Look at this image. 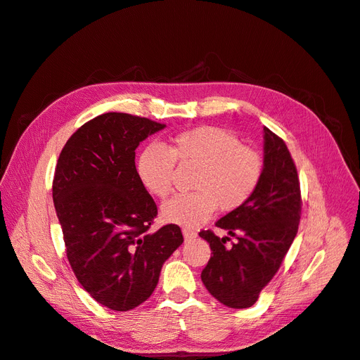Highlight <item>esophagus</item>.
Masks as SVG:
<instances>
[{
  "instance_id": "34e87169",
  "label": "esophagus",
  "mask_w": 360,
  "mask_h": 360,
  "mask_svg": "<svg viewBox=\"0 0 360 360\" xmlns=\"http://www.w3.org/2000/svg\"><path fill=\"white\" fill-rule=\"evenodd\" d=\"M181 231H183V236H184V239H186V240H191V239H193V238H197L195 230L188 229V227H183Z\"/></svg>"
}]
</instances>
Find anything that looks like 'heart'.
<instances>
[{
	"mask_svg": "<svg viewBox=\"0 0 360 360\" xmlns=\"http://www.w3.org/2000/svg\"><path fill=\"white\" fill-rule=\"evenodd\" d=\"M176 163L198 168L192 183L195 192L172 197L162 206L165 219L184 227L206 222L218 206L224 212L244 206L265 169L256 148L240 143L224 129L200 125L174 134L163 147L147 145L136 160V172L148 193L165 198L172 191Z\"/></svg>",
	"mask_w": 360,
	"mask_h": 360,
	"instance_id": "heart-1",
	"label": "heart"
}]
</instances>
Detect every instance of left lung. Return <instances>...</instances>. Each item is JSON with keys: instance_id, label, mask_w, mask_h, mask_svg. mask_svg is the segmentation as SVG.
Returning a JSON list of instances; mask_svg holds the SVG:
<instances>
[{"instance_id": "obj_1", "label": "left lung", "mask_w": 360, "mask_h": 360, "mask_svg": "<svg viewBox=\"0 0 360 360\" xmlns=\"http://www.w3.org/2000/svg\"><path fill=\"white\" fill-rule=\"evenodd\" d=\"M265 169L259 188L239 209L217 221L238 242L226 247L229 236L201 230L212 256L201 280L219 303L245 309L256 303L283 262L297 236L301 217V191L297 167L283 139L264 127Z\"/></svg>"}]
</instances>
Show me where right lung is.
<instances>
[{"label": "right lung", "mask_w": 360, "mask_h": 360, "mask_svg": "<svg viewBox=\"0 0 360 360\" xmlns=\"http://www.w3.org/2000/svg\"><path fill=\"white\" fill-rule=\"evenodd\" d=\"M163 127L103 113L68 139L56 165L53 200L66 257L86 292L118 312L150 298L165 260L183 242L177 224L150 231L158 206L134 165L139 142Z\"/></svg>", "instance_id": "obj_1"}]
</instances>
